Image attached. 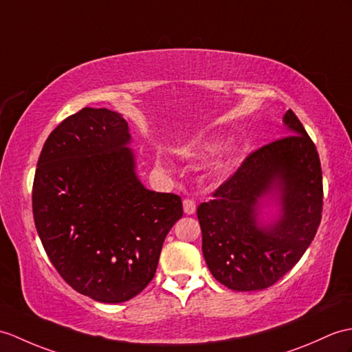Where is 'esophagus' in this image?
<instances>
[{
  "instance_id": "1",
  "label": "esophagus",
  "mask_w": 352,
  "mask_h": 352,
  "mask_svg": "<svg viewBox=\"0 0 352 352\" xmlns=\"http://www.w3.org/2000/svg\"><path fill=\"white\" fill-rule=\"evenodd\" d=\"M183 210H184V213L186 214H193L195 211H196V204H195V201H192V199H184L183 201Z\"/></svg>"
}]
</instances>
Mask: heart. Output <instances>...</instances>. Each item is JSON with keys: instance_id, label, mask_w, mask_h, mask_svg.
Segmentation results:
<instances>
[{"instance_id": "1", "label": "heart", "mask_w": 352, "mask_h": 352, "mask_svg": "<svg viewBox=\"0 0 352 352\" xmlns=\"http://www.w3.org/2000/svg\"><path fill=\"white\" fill-rule=\"evenodd\" d=\"M216 142H207L206 145L202 146L201 150H198V151H195V154L196 156H202L204 153H206L207 150H213V148H216ZM234 156V148H231V146H226V148L222 151V154H220V159L222 160H231V157Z\"/></svg>"}]
</instances>
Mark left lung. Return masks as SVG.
<instances>
[{
  "label": "left lung",
  "mask_w": 352,
  "mask_h": 352,
  "mask_svg": "<svg viewBox=\"0 0 352 352\" xmlns=\"http://www.w3.org/2000/svg\"><path fill=\"white\" fill-rule=\"evenodd\" d=\"M283 124L288 136L252 153L196 211L208 270L234 291L272 287L303 256L321 222L316 146L291 109Z\"/></svg>",
  "instance_id": "8db88e82"
}]
</instances>
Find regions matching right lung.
<instances>
[{"instance_id": "obj_1", "label": "right lung", "mask_w": 352, "mask_h": 352, "mask_svg": "<svg viewBox=\"0 0 352 352\" xmlns=\"http://www.w3.org/2000/svg\"><path fill=\"white\" fill-rule=\"evenodd\" d=\"M127 121L84 108L49 135L37 162L32 214L49 259L70 287L122 303L148 285L182 198L148 190L136 174Z\"/></svg>"}]
</instances>
